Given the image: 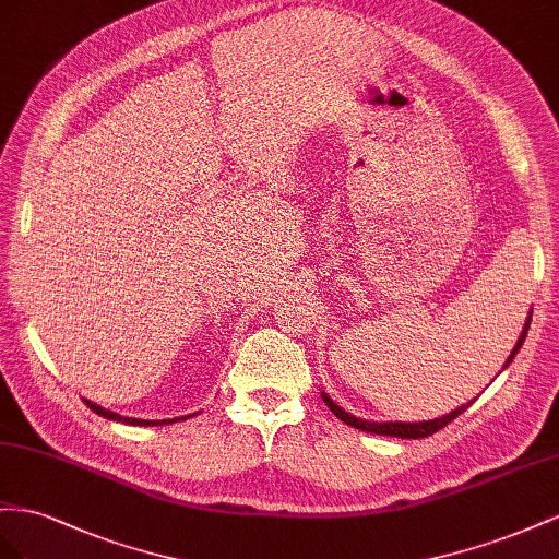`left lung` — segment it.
<instances>
[{
    "label": "left lung",
    "instance_id": "left-lung-1",
    "mask_svg": "<svg viewBox=\"0 0 559 559\" xmlns=\"http://www.w3.org/2000/svg\"><path fill=\"white\" fill-rule=\"evenodd\" d=\"M530 323H532V311H530L527 323H524V328H522V334H520L518 342H515V348L510 350V356H508L506 362H503V370L508 368L510 362H513V358L518 356V350L522 348L524 337H527ZM321 395H323V401H325V405L330 407V412L334 414V417L342 419L344 424L354 426V428H358V430H368V433H374V436H391V438H405V440H419V438H428V436L438 433L440 428H444L450 421H454L461 412H466V409L475 403V397H473L471 403H464L461 407L452 409L450 414H442V417L428 419V421H368V419H360V417H356V414H350V412L342 409L337 403L332 401V397H330L325 391H321Z\"/></svg>",
    "mask_w": 559,
    "mask_h": 559
}]
</instances>
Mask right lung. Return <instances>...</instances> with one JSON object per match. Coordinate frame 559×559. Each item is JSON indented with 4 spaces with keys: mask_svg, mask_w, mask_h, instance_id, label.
I'll return each instance as SVG.
<instances>
[{
    "mask_svg": "<svg viewBox=\"0 0 559 559\" xmlns=\"http://www.w3.org/2000/svg\"><path fill=\"white\" fill-rule=\"evenodd\" d=\"M84 403H86V407H91L95 414H100V417H105V419H109V421L129 424V426H164V424H175V421H182V419L194 417V414H187V417H178V419H162V421H152V419H133V417H121V414L111 412V409H105V407H100L98 403H91V401H86V397H84Z\"/></svg>",
    "mask_w": 559,
    "mask_h": 559,
    "instance_id": "right-lung-1",
    "label": "right lung"
}]
</instances>
